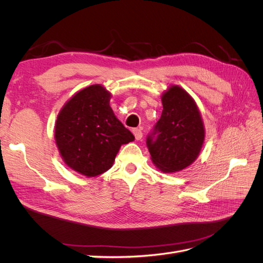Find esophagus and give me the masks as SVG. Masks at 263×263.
<instances>
[{
	"instance_id": "esophagus-1",
	"label": "esophagus",
	"mask_w": 263,
	"mask_h": 263,
	"mask_svg": "<svg viewBox=\"0 0 263 263\" xmlns=\"http://www.w3.org/2000/svg\"><path fill=\"white\" fill-rule=\"evenodd\" d=\"M133 134H134L135 138H136V140H140L142 138V132L139 128H134Z\"/></svg>"
}]
</instances>
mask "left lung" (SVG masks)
<instances>
[{
    "label": "left lung",
    "instance_id": "obj_1",
    "mask_svg": "<svg viewBox=\"0 0 263 263\" xmlns=\"http://www.w3.org/2000/svg\"><path fill=\"white\" fill-rule=\"evenodd\" d=\"M161 117L147 136L151 160L166 173L185 169L202 149L205 130L196 103L178 85L162 94Z\"/></svg>",
    "mask_w": 263,
    "mask_h": 263
}]
</instances>
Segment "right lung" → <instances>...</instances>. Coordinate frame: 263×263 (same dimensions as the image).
Instances as JSON below:
<instances>
[{
    "label": "right lung",
    "instance_id": "1",
    "mask_svg": "<svg viewBox=\"0 0 263 263\" xmlns=\"http://www.w3.org/2000/svg\"><path fill=\"white\" fill-rule=\"evenodd\" d=\"M110 93L94 84L73 95L54 127L63 161L85 177H97L113 165L119 148L135 139L109 106Z\"/></svg>",
    "mask_w": 263,
    "mask_h": 263
}]
</instances>
